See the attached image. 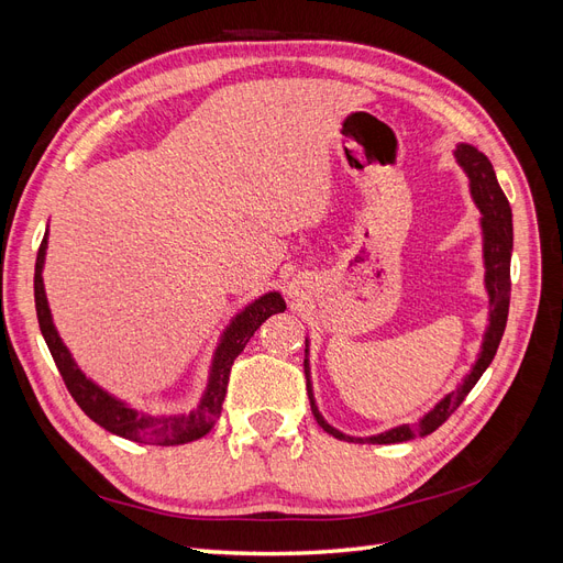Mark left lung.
I'll return each instance as SVG.
<instances>
[{"label":"left lung","mask_w":563,"mask_h":563,"mask_svg":"<svg viewBox=\"0 0 563 563\" xmlns=\"http://www.w3.org/2000/svg\"><path fill=\"white\" fill-rule=\"evenodd\" d=\"M455 159L463 166V172L470 178V192L476 207L482 211V232H484V265H486V291H488V329L482 343V354L476 364L472 366L470 376L463 380L455 391L441 399L432 411L424 416L416 424H399L395 430H387L376 437H347L343 432H338L335 428L321 418L314 404L312 395V385H310V364L305 360V378H308V397L312 413L319 422V428L323 432L333 434L340 441H356V444H399V441H408L416 437L432 434L439 424H444L455 408L465 401L470 395V389L476 385V380L482 378V373L488 368L493 362V356L498 352L500 338L505 333V323H507V312H509V288H512V282H509V261H512V209H509V201L503 192V187L498 185L496 172H493V164L484 152L476 147L460 143L455 147ZM308 343V340H305ZM305 354H308V347H305Z\"/></svg>","instance_id":"1"}]
</instances>
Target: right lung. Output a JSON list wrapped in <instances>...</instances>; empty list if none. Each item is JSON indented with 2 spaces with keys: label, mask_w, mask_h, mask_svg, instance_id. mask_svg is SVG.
Here are the masks:
<instances>
[{
  "label": "right lung",
  "mask_w": 563,
  "mask_h": 563,
  "mask_svg": "<svg viewBox=\"0 0 563 563\" xmlns=\"http://www.w3.org/2000/svg\"><path fill=\"white\" fill-rule=\"evenodd\" d=\"M44 255H46V236L42 240V246L37 251V263H35V308H37L42 335L60 371L65 387L70 391L81 411L87 413L93 422H98L100 428H106L117 437L139 441V444L176 446V444H187V441L201 439L207 434L213 428V422L220 418V408H223L234 360L244 352L251 335L261 329V323L267 317L286 310L284 298L277 291H272L261 296L258 300H253L244 312H240L232 319V323L223 333V340L218 343L213 366H211V378H209L207 391H203V397L197 406V411H192L190 416H172V418L139 416L133 408L117 401L114 397L108 395L106 389H100L96 383H91L87 376H84V373L77 368L70 352H67V347L63 345L54 321H51V310L44 294V282H42Z\"/></svg>",
  "instance_id": "1"
}]
</instances>
